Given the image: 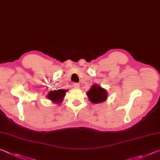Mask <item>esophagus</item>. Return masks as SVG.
Instances as JSON below:
<instances>
[{"label": "esophagus", "mask_w": 160, "mask_h": 160, "mask_svg": "<svg viewBox=\"0 0 160 160\" xmlns=\"http://www.w3.org/2000/svg\"><path fill=\"white\" fill-rule=\"evenodd\" d=\"M73 86H74V88H78L80 87V86H79V84H78V83H74V84H73Z\"/></svg>", "instance_id": "1"}]
</instances>
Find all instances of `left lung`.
<instances>
[{
  "label": "left lung",
  "instance_id": "obj_1",
  "mask_svg": "<svg viewBox=\"0 0 160 160\" xmlns=\"http://www.w3.org/2000/svg\"><path fill=\"white\" fill-rule=\"evenodd\" d=\"M90 101L93 103H100L107 99L108 94L105 89L102 88L97 85H94L91 87L87 93Z\"/></svg>",
  "mask_w": 160,
  "mask_h": 160
}]
</instances>
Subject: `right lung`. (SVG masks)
<instances>
[{"label": "right lung", "instance_id": "right-lung-1", "mask_svg": "<svg viewBox=\"0 0 160 160\" xmlns=\"http://www.w3.org/2000/svg\"><path fill=\"white\" fill-rule=\"evenodd\" d=\"M66 91V90H62V89H58L56 91H50L48 95V99L56 103L60 102L62 101V98L65 96Z\"/></svg>", "mask_w": 160, "mask_h": 160}]
</instances>
